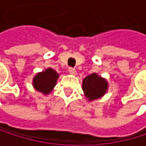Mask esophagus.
<instances>
[{"instance_id":"obj_1","label":"esophagus","mask_w":146,"mask_h":146,"mask_svg":"<svg viewBox=\"0 0 146 146\" xmlns=\"http://www.w3.org/2000/svg\"><path fill=\"white\" fill-rule=\"evenodd\" d=\"M68 72H70L71 74H72V75H76V74H77V71L74 68H72V67H69Z\"/></svg>"}]
</instances>
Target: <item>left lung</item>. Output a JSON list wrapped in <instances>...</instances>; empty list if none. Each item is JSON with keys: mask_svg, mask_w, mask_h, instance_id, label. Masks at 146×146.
<instances>
[{"mask_svg": "<svg viewBox=\"0 0 146 146\" xmlns=\"http://www.w3.org/2000/svg\"><path fill=\"white\" fill-rule=\"evenodd\" d=\"M108 82L105 79L94 74L87 76L82 81V89L88 101H94L101 98L108 89Z\"/></svg>", "mask_w": 146, "mask_h": 146, "instance_id": "8db88e82", "label": "left lung"}]
</instances>
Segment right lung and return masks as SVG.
Instances as JSON below:
<instances>
[{
    "instance_id": "add662e5",
    "label": "right lung",
    "mask_w": 146,
    "mask_h": 146,
    "mask_svg": "<svg viewBox=\"0 0 146 146\" xmlns=\"http://www.w3.org/2000/svg\"><path fill=\"white\" fill-rule=\"evenodd\" d=\"M58 74L52 68H47L42 72H38L33 78L32 85L34 88L44 94H48L55 87Z\"/></svg>"
}]
</instances>
